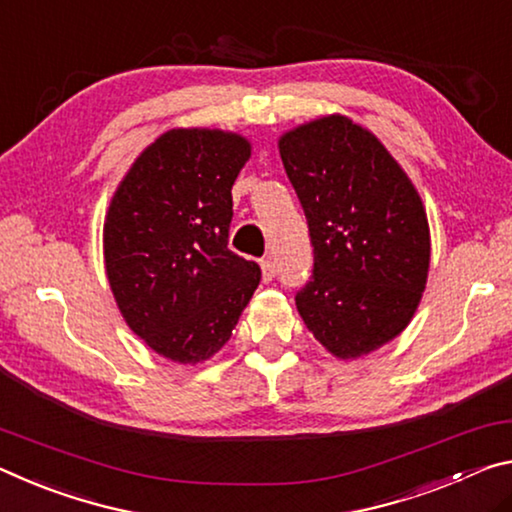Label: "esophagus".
Instances as JSON below:
<instances>
[{"mask_svg":"<svg viewBox=\"0 0 512 512\" xmlns=\"http://www.w3.org/2000/svg\"><path fill=\"white\" fill-rule=\"evenodd\" d=\"M261 270H263V281L270 283L274 276H276V265L270 261V258H265V261H261Z\"/></svg>","mask_w":512,"mask_h":512,"instance_id":"obj_1","label":"esophagus"}]
</instances>
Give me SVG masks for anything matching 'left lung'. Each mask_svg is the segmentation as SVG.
Returning a JSON list of instances; mask_svg holds the SVG:
<instances>
[{
	"label": "left lung",
	"mask_w": 512,
	"mask_h": 512,
	"mask_svg": "<svg viewBox=\"0 0 512 512\" xmlns=\"http://www.w3.org/2000/svg\"><path fill=\"white\" fill-rule=\"evenodd\" d=\"M279 154L304 208L311 281L297 292L308 331L358 358L406 329L429 276L422 199L379 138L345 115L283 133Z\"/></svg>",
	"instance_id": "left-lung-1"
}]
</instances>
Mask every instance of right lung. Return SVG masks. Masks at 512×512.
<instances>
[{
    "label": "right lung",
    "mask_w": 512,
    "mask_h": 512,
    "mask_svg": "<svg viewBox=\"0 0 512 512\" xmlns=\"http://www.w3.org/2000/svg\"><path fill=\"white\" fill-rule=\"evenodd\" d=\"M251 156L238 133L172 129L117 186L104 222V261L129 329L174 363L217 354L261 281L229 249L233 181Z\"/></svg>",
    "instance_id": "add662e5"
}]
</instances>
